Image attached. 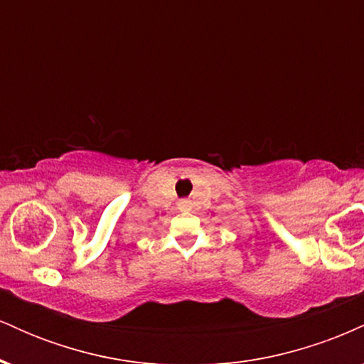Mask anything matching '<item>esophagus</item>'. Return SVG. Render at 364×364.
<instances>
[{
	"mask_svg": "<svg viewBox=\"0 0 364 364\" xmlns=\"http://www.w3.org/2000/svg\"><path fill=\"white\" fill-rule=\"evenodd\" d=\"M179 208H183V210L190 208V200H181V202H179Z\"/></svg>",
	"mask_w": 364,
	"mask_h": 364,
	"instance_id": "34e87169",
	"label": "esophagus"
}]
</instances>
